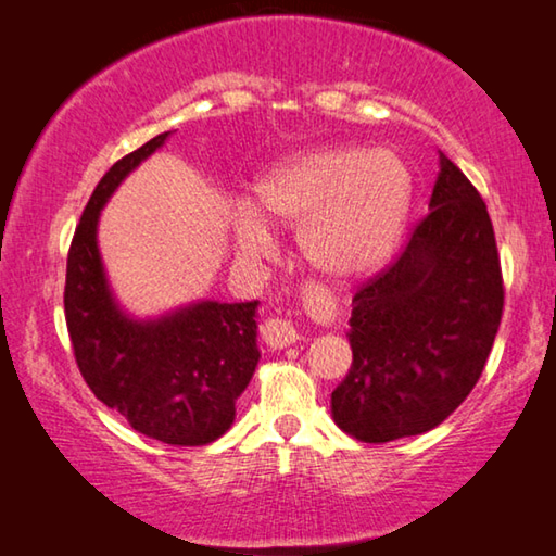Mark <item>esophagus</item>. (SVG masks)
Returning <instances> with one entry per match:
<instances>
[{
    "mask_svg": "<svg viewBox=\"0 0 556 556\" xmlns=\"http://www.w3.org/2000/svg\"><path fill=\"white\" fill-rule=\"evenodd\" d=\"M262 339L267 342V346H271V350H285V346H292L300 342V331L294 329L292 321L275 317L264 321Z\"/></svg>",
    "mask_w": 556,
    "mask_h": 556,
    "instance_id": "1",
    "label": "esophagus"
}]
</instances>
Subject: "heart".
I'll return each instance as SVG.
<instances>
[{
  "label": "heart",
  "mask_w": 556,
  "mask_h": 556,
  "mask_svg": "<svg viewBox=\"0 0 556 556\" xmlns=\"http://www.w3.org/2000/svg\"><path fill=\"white\" fill-rule=\"evenodd\" d=\"M414 202L409 162L392 147L339 142L304 149L254 181V202L231 212L239 250L262 256L275 247L267 225L300 227L306 264L327 279H357L382 267L400 247Z\"/></svg>",
  "instance_id": "b5f03b06"
}]
</instances>
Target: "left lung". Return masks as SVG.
Masks as SVG:
<instances>
[{
  "instance_id": "1",
  "label": "left lung",
  "mask_w": 556,
  "mask_h": 556,
  "mask_svg": "<svg viewBox=\"0 0 556 556\" xmlns=\"http://www.w3.org/2000/svg\"><path fill=\"white\" fill-rule=\"evenodd\" d=\"M502 306L486 204L439 152L429 214L400 260L352 300V367L331 392L337 427L382 444L442 425L482 375Z\"/></svg>"
}]
</instances>
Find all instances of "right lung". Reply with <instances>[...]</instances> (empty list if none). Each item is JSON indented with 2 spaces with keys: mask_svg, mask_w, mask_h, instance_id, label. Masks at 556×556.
I'll use <instances>...</instances> for the list:
<instances>
[{
  "mask_svg": "<svg viewBox=\"0 0 556 556\" xmlns=\"http://www.w3.org/2000/svg\"><path fill=\"white\" fill-rule=\"evenodd\" d=\"M172 137L156 135L99 181L66 260L64 314L74 357L94 396L131 429L164 444L199 446L235 421L260 362V302H189L160 317L124 309L99 252V217L124 179Z\"/></svg>",
  "mask_w": 556,
  "mask_h": 556,
  "instance_id": "right-lung-1",
  "label": "right lung"
}]
</instances>
